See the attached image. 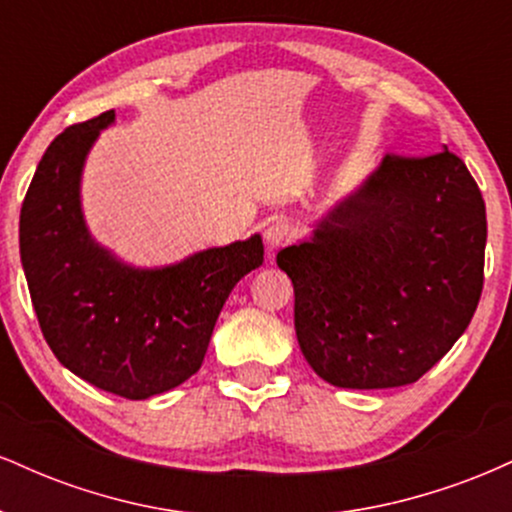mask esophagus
<instances>
[{
    "instance_id": "obj_1",
    "label": "esophagus",
    "mask_w": 512,
    "mask_h": 512,
    "mask_svg": "<svg viewBox=\"0 0 512 512\" xmlns=\"http://www.w3.org/2000/svg\"><path fill=\"white\" fill-rule=\"evenodd\" d=\"M293 238H296V228H293V223L286 219H276L264 228V243H267L269 252L284 248V245L291 243Z\"/></svg>"
}]
</instances>
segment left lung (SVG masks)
<instances>
[{"label":"left lung","instance_id":"1","mask_svg":"<svg viewBox=\"0 0 512 512\" xmlns=\"http://www.w3.org/2000/svg\"><path fill=\"white\" fill-rule=\"evenodd\" d=\"M486 207L462 158L387 154L358 190L289 245L296 337L334 387L416 383L472 322L484 286Z\"/></svg>","mask_w":512,"mask_h":512}]
</instances>
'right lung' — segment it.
<instances>
[{
  "instance_id": "right-lung-1",
  "label": "right lung",
  "mask_w": 512,
  "mask_h": 512,
  "mask_svg": "<svg viewBox=\"0 0 512 512\" xmlns=\"http://www.w3.org/2000/svg\"><path fill=\"white\" fill-rule=\"evenodd\" d=\"M115 110L67 127L40 158L21 207L19 245L40 330L64 368L125 399L195 375L228 293L264 260L262 238L168 267L120 262L88 233L81 170Z\"/></svg>"
}]
</instances>
